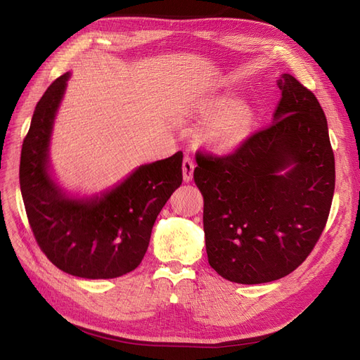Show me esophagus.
<instances>
[{
    "label": "esophagus",
    "mask_w": 360,
    "mask_h": 360,
    "mask_svg": "<svg viewBox=\"0 0 360 360\" xmlns=\"http://www.w3.org/2000/svg\"><path fill=\"white\" fill-rule=\"evenodd\" d=\"M195 163L191 156H184L183 159V180L184 181H191L192 180V174H193Z\"/></svg>",
    "instance_id": "34e87169"
}]
</instances>
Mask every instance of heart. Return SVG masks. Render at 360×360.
Returning a JSON list of instances; mask_svg holds the SVG:
<instances>
[{"mask_svg":"<svg viewBox=\"0 0 360 360\" xmlns=\"http://www.w3.org/2000/svg\"><path fill=\"white\" fill-rule=\"evenodd\" d=\"M225 112L227 114L213 124L210 130V138L217 146L231 147L240 143L249 134L254 115L246 105H237L236 97L231 96L219 97V99H216L207 108V115L209 117L221 115Z\"/></svg>","mask_w":360,"mask_h":360,"instance_id":"b5f03b06","label":"heart"}]
</instances>
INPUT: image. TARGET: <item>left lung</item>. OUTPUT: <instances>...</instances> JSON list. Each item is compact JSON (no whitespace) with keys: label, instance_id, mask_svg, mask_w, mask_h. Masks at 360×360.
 Returning <instances> with one entry per match:
<instances>
[{"label":"left lung","instance_id":"1","mask_svg":"<svg viewBox=\"0 0 360 360\" xmlns=\"http://www.w3.org/2000/svg\"><path fill=\"white\" fill-rule=\"evenodd\" d=\"M278 86L274 123L231 153L195 155L207 258L237 284H264L296 270L317 245L333 200L335 156L321 105L288 73Z\"/></svg>","mask_w":360,"mask_h":360}]
</instances>
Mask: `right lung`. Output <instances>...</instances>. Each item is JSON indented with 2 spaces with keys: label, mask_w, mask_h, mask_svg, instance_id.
<instances>
[{
  "label": "right lung",
  "mask_w": 360,
  "mask_h": 360,
  "mask_svg": "<svg viewBox=\"0 0 360 360\" xmlns=\"http://www.w3.org/2000/svg\"><path fill=\"white\" fill-rule=\"evenodd\" d=\"M68 79L64 73L48 86L24 138L19 183L27 217L41 252L60 270L118 278L143 261L158 214L183 181V153L139 167L101 198L64 197L48 174V146Z\"/></svg>",
  "instance_id": "right-lung-1"
}]
</instances>
